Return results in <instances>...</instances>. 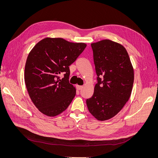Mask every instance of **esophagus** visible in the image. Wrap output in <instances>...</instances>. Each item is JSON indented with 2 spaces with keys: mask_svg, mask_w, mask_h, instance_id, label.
<instances>
[{
  "mask_svg": "<svg viewBox=\"0 0 158 158\" xmlns=\"http://www.w3.org/2000/svg\"><path fill=\"white\" fill-rule=\"evenodd\" d=\"M82 88H83L82 85H76V88H77V89L78 90H81L82 89Z\"/></svg>",
  "mask_w": 158,
  "mask_h": 158,
  "instance_id": "34e87169",
  "label": "esophagus"
}]
</instances>
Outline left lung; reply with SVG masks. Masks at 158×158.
Instances as JSON below:
<instances>
[{
	"label": "left lung",
	"mask_w": 158,
	"mask_h": 158,
	"mask_svg": "<svg viewBox=\"0 0 158 158\" xmlns=\"http://www.w3.org/2000/svg\"><path fill=\"white\" fill-rule=\"evenodd\" d=\"M98 83L86 99L89 111L99 121L115 116L128 101L134 83V70L126 49L109 40L91 44Z\"/></svg>",
	"instance_id": "obj_1"
}]
</instances>
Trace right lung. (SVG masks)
I'll list each match as a JSON object with an SVG mask.
<instances>
[{"mask_svg": "<svg viewBox=\"0 0 158 158\" xmlns=\"http://www.w3.org/2000/svg\"><path fill=\"white\" fill-rule=\"evenodd\" d=\"M85 47L83 43L47 37L30 51L25 66V83L31 101L42 113L56 116L71 103L76 89L69 83V66ZM62 73L64 78L60 79Z\"/></svg>", "mask_w": 158, "mask_h": 158, "instance_id": "1", "label": "right lung"}]
</instances>
